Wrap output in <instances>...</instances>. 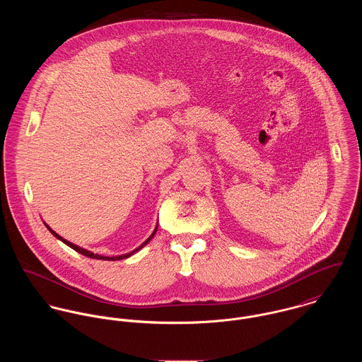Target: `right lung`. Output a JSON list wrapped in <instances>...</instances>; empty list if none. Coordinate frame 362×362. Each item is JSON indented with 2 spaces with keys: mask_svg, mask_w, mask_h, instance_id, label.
<instances>
[{
  "mask_svg": "<svg viewBox=\"0 0 362 362\" xmlns=\"http://www.w3.org/2000/svg\"><path fill=\"white\" fill-rule=\"evenodd\" d=\"M46 227L50 230V233H52L54 237H57L58 240H61L64 244H66L68 247H71V248H72V250H75L76 252H79V254H82V255H85V257H88V258L102 259V260H119V259L129 258L131 255H134L135 252H138L141 248H144V247H145V245H146V244H148V243H149V241L153 238V235H155L156 231H157V227H156L155 231L152 233V235H151V237H149V238H148V240H146V241H145V243H144L141 247H138V248H136V250H134L132 252H129V254H125V255H119V257H111V258H110V257H103V255H98V254H93V252H90V251H86V250H83V248H81V247H78V245H75V244H72V243H69V241L64 240L62 237H59V235H58L55 231H52V228H50L47 224H46Z\"/></svg>",
  "mask_w": 362,
  "mask_h": 362,
  "instance_id": "1",
  "label": "right lung"
}]
</instances>
